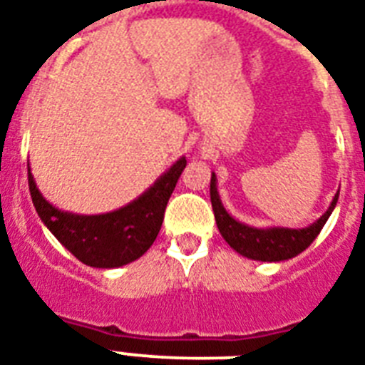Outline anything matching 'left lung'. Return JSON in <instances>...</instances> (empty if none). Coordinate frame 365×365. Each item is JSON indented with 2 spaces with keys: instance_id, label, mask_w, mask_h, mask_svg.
I'll return each instance as SVG.
<instances>
[{
  "instance_id": "8db88e82",
  "label": "left lung",
  "mask_w": 365,
  "mask_h": 365,
  "mask_svg": "<svg viewBox=\"0 0 365 365\" xmlns=\"http://www.w3.org/2000/svg\"><path fill=\"white\" fill-rule=\"evenodd\" d=\"M217 180L216 174H212L210 180V200L214 208V216L220 233L225 239V242L239 252L240 255L255 261H284L292 259L303 250L311 246V242L322 231L324 223L328 222L329 214L334 212L339 193L335 195L331 205L326 210L324 216H320L317 222L303 229H288V227H267L257 229L250 227L246 223L237 222L233 216H229L227 210L223 208L222 199L217 195Z\"/></svg>"
}]
</instances>
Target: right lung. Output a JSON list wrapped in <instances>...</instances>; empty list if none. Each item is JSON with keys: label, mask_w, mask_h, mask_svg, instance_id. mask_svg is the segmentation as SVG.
<instances>
[{"label": "right lung", "mask_w": 365, "mask_h": 365, "mask_svg": "<svg viewBox=\"0 0 365 365\" xmlns=\"http://www.w3.org/2000/svg\"><path fill=\"white\" fill-rule=\"evenodd\" d=\"M185 165V157L178 159L136 200L119 210L98 216H79L54 208L39 193L30 170L28 185L37 216L41 217V222L62 246L70 250L85 265L113 269L142 257L155 242L163 225L168 199Z\"/></svg>", "instance_id": "1"}]
</instances>
